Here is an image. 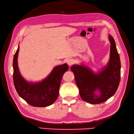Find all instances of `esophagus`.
Here are the masks:
<instances>
[{"mask_svg": "<svg viewBox=\"0 0 134 134\" xmlns=\"http://www.w3.org/2000/svg\"><path fill=\"white\" fill-rule=\"evenodd\" d=\"M74 63V61L73 59H68L67 61V64H68V65L69 66H71L72 65H73Z\"/></svg>", "mask_w": 134, "mask_h": 134, "instance_id": "1", "label": "esophagus"}]
</instances>
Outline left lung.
<instances>
[{"label":"left lung","instance_id":"obj_1","mask_svg":"<svg viewBox=\"0 0 134 134\" xmlns=\"http://www.w3.org/2000/svg\"><path fill=\"white\" fill-rule=\"evenodd\" d=\"M111 43L110 59L106 68L95 74L87 67L73 65L71 70L74 72L76 84L82 99L91 104L105 102L115 94L121 78V63L115 40L109 36ZM96 90L100 92L97 96Z\"/></svg>","mask_w":134,"mask_h":134}]
</instances>
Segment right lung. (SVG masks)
I'll return each mask as SVG.
<instances>
[{
    "instance_id": "add662e5",
    "label": "right lung",
    "mask_w": 134,
    "mask_h": 134,
    "mask_svg": "<svg viewBox=\"0 0 134 134\" xmlns=\"http://www.w3.org/2000/svg\"><path fill=\"white\" fill-rule=\"evenodd\" d=\"M19 47L13 58V82L19 96L31 106L44 107L52 104L57 99L63 76L68 71L66 64L54 68L47 78L35 84L27 83L19 73L17 58Z\"/></svg>"
}]
</instances>
